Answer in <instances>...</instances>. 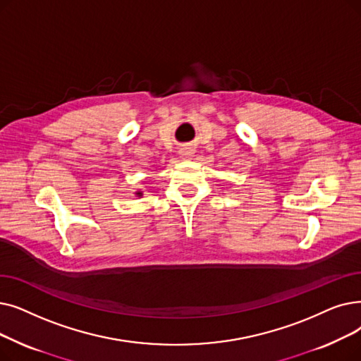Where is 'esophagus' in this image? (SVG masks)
<instances>
[{"instance_id": "34e87169", "label": "esophagus", "mask_w": 361, "mask_h": 361, "mask_svg": "<svg viewBox=\"0 0 361 361\" xmlns=\"http://www.w3.org/2000/svg\"><path fill=\"white\" fill-rule=\"evenodd\" d=\"M178 153L183 159H192V156L195 154V150L192 147H183V149H180Z\"/></svg>"}]
</instances>
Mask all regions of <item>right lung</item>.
<instances>
[{
    "mask_svg": "<svg viewBox=\"0 0 361 361\" xmlns=\"http://www.w3.org/2000/svg\"><path fill=\"white\" fill-rule=\"evenodd\" d=\"M135 195H137V196H143V193H142V192H137Z\"/></svg>",
    "mask_w": 361,
    "mask_h": 361,
    "instance_id": "obj_1",
    "label": "right lung"
}]
</instances>
